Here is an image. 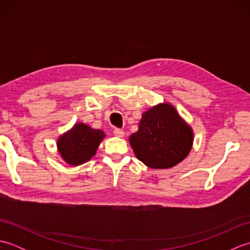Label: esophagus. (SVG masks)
I'll list each match as a JSON object with an SVG mask.
<instances>
[{
  "instance_id": "34e87169",
  "label": "esophagus",
  "mask_w": 250,
  "mask_h": 250,
  "mask_svg": "<svg viewBox=\"0 0 250 250\" xmlns=\"http://www.w3.org/2000/svg\"><path fill=\"white\" fill-rule=\"evenodd\" d=\"M114 134L116 136H118V137H124L125 136V132L122 131V130H120V129H115L114 130Z\"/></svg>"
}]
</instances>
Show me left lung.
<instances>
[{
  "instance_id": "1",
  "label": "left lung",
  "mask_w": 250,
  "mask_h": 250,
  "mask_svg": "<svg viewBox=\"0 0 250 250\" xmlns=\"http://www.w3.org/2000/svg\"><path fill=\"white\" fill-rule=\"evenodd\" d=\"M192 143V130L167 103L145 111L139 130L130 136L136 158L151 168L176 166L189 155Z\"/></svg>"
}]
</instances>
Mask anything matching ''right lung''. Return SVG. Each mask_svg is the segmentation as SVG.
<instances>
[{
  "instance_id": "obj_1",
  "label": "right lung",
  "mask_w": 250,
  "mask_h": 250,
  "mask_svg": "<svg viewBox=\"0 0 250 250\" xmlns=\"http://www.w3.org/2000/svg\"><path fill=\"white\" fill-rule=\"evenodd\" d=\"M105 137L103 131L90 128L84 124H76L58 140L57 146L61 157L71 166H79L89 161Z\"/></svg>"
}]
</instances>
